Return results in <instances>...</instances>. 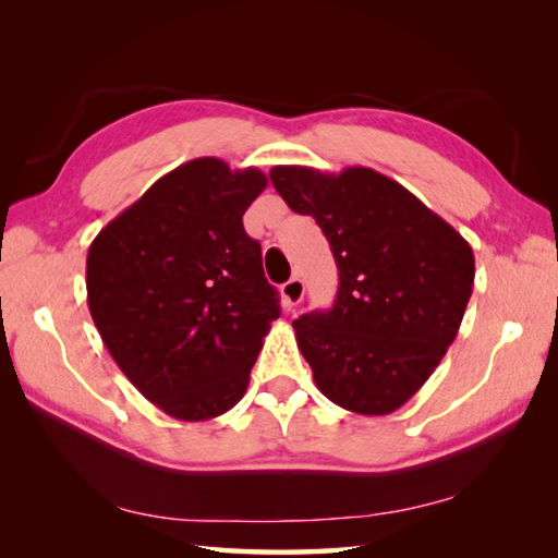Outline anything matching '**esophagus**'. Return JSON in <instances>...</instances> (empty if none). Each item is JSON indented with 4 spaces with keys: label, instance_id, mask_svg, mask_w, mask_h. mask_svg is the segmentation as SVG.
Listing matches in <instances>:
<instances>
[{
    "label": "esophagus",
    "instance_id": "esophagus-1",
    "mask_svg": "<svg viewBox=\"0 0 558 558\" xmlns=\"http://www.w3.org/2000/svg\"><path fill=\"white\" fill-rule=\"evenodd\" d=\"M280 292H282V300H286V306H298L302 300H304V282H302V278H290L286 286L280 288Z\"/></svg>",
    "mask_w": 558,
    "mask_h": 558
}]
</instances>
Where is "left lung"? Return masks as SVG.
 <instances>
[{
  "mask_svg": "<svg viewBox=\"0 0 558 558\" xmlns=\"http://www.w3.org/2000/svg\"><path fill=\"white\" fill-rule=\"evenodd\" d=\"M270 182L294 213L316 220L338 264L333 310L292 324L318 390L366 417L396 412L458 336L475 286L472 246L372 168L276 165Z\"/></svg>",
  "mask_w": 558,
  "mask_h": 558,
  "instance_id": "1",
  "label": "left lung"
}]
</instances>
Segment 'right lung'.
I'll return each mask as SVG.
<instances>
[{
  "mask_svg": "<svg viewBox=\"0 0 558 558\" xmlns=\"http://www.w3.org/2000/svg\"><path fill=\"white\" fill-rule=\"evenodd\" d=\"M266 184L258 168L189 160L88 248V310L105 348L141 396L174 420L232 410L280 316L260 246L242 225Z\"/></svg>",
  "mask_w": 558,
  "mask_h": 558,
  "instance_id": "right-lung-1",
  "label": "right lung"
}]
</instances>
